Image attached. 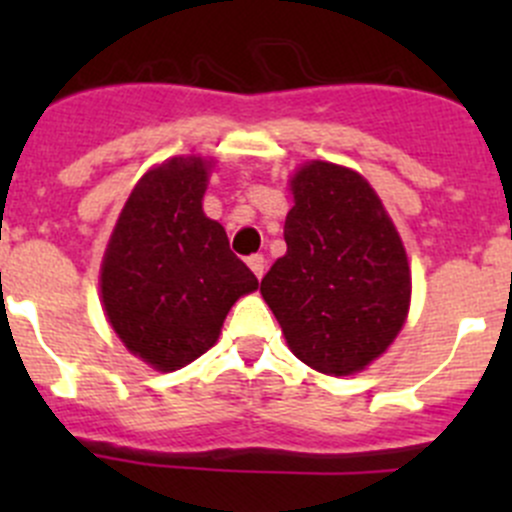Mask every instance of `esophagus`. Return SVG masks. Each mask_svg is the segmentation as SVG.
Wrapping results in <instances>:
<instances>
[{"instance_id":"esophagus-1","label":"esophagus","mask_w":512,"mask_h":512,"mask_svg":"<svg viewBox=\"0 0 512 512\" xmlns=\"http://www.w3.org/2000/svg\"><path fill=\"white\" fill-rule=\"evenodd\" d=\"M247 265H250V270L255 272L257 280L265 275V257H262V255H250V257H247Z\"/></svg>"}]
</instances>
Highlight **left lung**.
<instances>
[{"label": "left lung", "instance_id": "8db88e82", "mask_svg": "<svg viewBox=\"0 0 512 512\" xmlns=\"http://www.w3.org/2000/svg\"><path fill=\"white\" fill-rule=\"evenodd\" d=\"M285 257L260 292L297 359L347 376L384 352L404 324L411 275L384 205L359 173L304 165L292 178Z\"/></svg>", "mask_w": 512, "mask_h": 512}]
</instances>
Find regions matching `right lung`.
Wrapping results in <instances>:
<instances>
[{"label": "right lung", "mask_w": 512, "mask_h": 512, "mask_svg": "<svg viewBox=\"0 0 512 512\" xmlns=\"http://www.w3.org/2000/svg\"><path fill=\"white\" fill-rule=\"evenodd\" d=\"M205 160L170 158L148 170L106 247L101 297L133 354L175 371L208 352L227 312L260 287L230 250L225 227L205 218Z\"/></svg>", "instance_id": "1"}]
</instances>
